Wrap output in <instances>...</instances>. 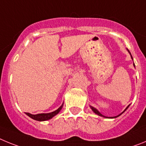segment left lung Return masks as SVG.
Masks as SVG:
<instances>
[{
    "mask_svg": "<svg viewBox=\"0 0 146 146\" xmlns=\"http://www.w3.org/2000/svg\"><path fill=\"white\" fill-rule=\"evenodd\" d=\"M127 50H128V49H127ZM128 51H129V53H130V52H129V50H128ZM130 55H131V53H130ZM131 59H132V60H133V58H132V56H131ZM134 66H135V64H134ZM129 108V106H128V107H127V108H126V109H127V108ZM91 109H92V110H93V111H94V113H96V114L99 115H100V116H102V117H105V116H104V115H102V114H101V113H99V111H98V110H96V108H93V107H91ZM125 110H124V111H123V112H125ZM122 113H121V114H122ZM121 114H120V115H121ZM119 115H118V116H119ZM118 116L113 117V118H116V117H118ZM105 118H107V117H105ZM113 118V117H112V118Z\"/></svg>",
    "mask_w": 146,
    "mask_h": 146,
    "instance_id": "obj_1",
    "label": "left lung"
}]
</instances>
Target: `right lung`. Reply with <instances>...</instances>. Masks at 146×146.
Returning <instances> with one entry per match:
<instances>
[{"mask_svg":"<svg viewBox=\"0 0 146 146\" xmlns=\"http://www.w3.org/2000/svg\"><path fill=\"white\" fill-rule=\"evenodd\" d=\"M62 106H60V108H58V110H56L55 111L52 112V113H41V114H36V115H32L29 113H25V114L27 115L30 117V118H33V119L36 120V121H47V120L50 119V118H52V117H54L55 115H57L59 112L60 111V110H61Z\"/></svg>","mask_w":146,"mask_h":146,"instance_id":"1","label":"right lung"}]
</instances>
